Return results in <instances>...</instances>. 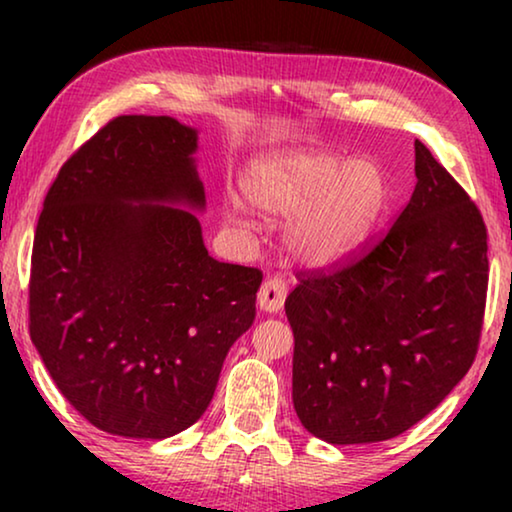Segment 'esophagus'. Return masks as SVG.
<instances>
[{"instance_id":"34e87169","label":"esophagus","mask_w":512,"mask_h":512,"mask_svg":"<svg viewBox=\"0 0 512 512\" xmlns=\"http://www.w3.org/2000/svg\"><path fill=\"white\" fill-rule=\"evenodd\" d=\"M286 300V284L279 277H268L258 291V305L263 312H279Z\"/></svg>"}]
</instances>
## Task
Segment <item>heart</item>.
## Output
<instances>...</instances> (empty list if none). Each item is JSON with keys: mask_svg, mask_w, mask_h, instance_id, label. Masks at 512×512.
Listing matches in <instances>:
<instances>
[{"mask_svg": "<svg viewBox=\"0 0 512 512\" xmlns=\"http://www.w3.org/2000/svg\"><path fill=\"white\" fill-rule=\"evenodd\" d=\"M242 191L265 216H291L286 247L303 263L326 268L352 256L373 233L389 202V177L370 156L286 151L251 163ZM226 212L247 226L240 202H226Z\"/></svg>", "mask_w": 512, "mask_h": 512, "instance_id": "1", "label": "heart"}]
</instances>
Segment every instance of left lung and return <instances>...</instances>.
<instances>
[{
  "label": "left lung",
  "instance_id": "left-lung-1",
  "mask_svg": "<svg viewBox=\"0 0 512 512\" xmlns=\"http://www.w3.org/2000/svg\"><path fill=\"white\" fill-rule=\"evenodd\" d=\"M417 186L387 233L333 270H300L293 408L333 445L408 431L457 387L478 354L487 228L450 172L415 142Z\"/></svg>",
  "mask_w": 512,
  "mask_h": 512
}]
</instances>
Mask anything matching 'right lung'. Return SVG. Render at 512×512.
<instances>
[{
  "label": "right lung",
  "mask_w": 512,
  "mask_h": 512,
  "mask_svg": "<svg viewBox=\"0 0 512 512\" xmlns=\"http://www.w3.org/2000/svg\"><path fill=\"white\" fill-rule=\"evenodd\" d=\"M195 149L198 130L170 116H118L60 167L39 214L30 338L69 405L114 436L198 422L256 317L263 272L216 261L198 216L172 207H205Z\"/></svg>",
  "instance_id": "right-lung-1"
}]
</instances>
